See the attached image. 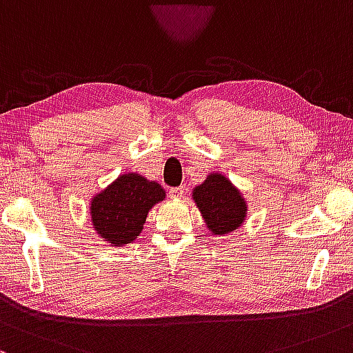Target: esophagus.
<instances>
[{"instance_id":"obj_1","label":"esophagus","mask_w":353,"mask_h":353,"mask_svg":"<svg viewBox=\"0 0 353 353\" xmlns=\"http://www.w3.org/2000/svg\"><path fill=\"white\" fill-rule=\"evenodd\" d=\"M185 193V187H173L170 188V196L172 198H181Z\"/></svg>"}]
</instances>
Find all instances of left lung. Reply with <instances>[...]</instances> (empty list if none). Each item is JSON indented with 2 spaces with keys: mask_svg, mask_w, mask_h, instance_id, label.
<instances>
[{
  "mask_svg": "<svg viewBox=\"0 0 353 353\" xmlns=\"http://www.w3.org/2000/svg\"><path fill=\"white\" fill-rule=\"evenodd\" d=\"M193 200L200 208L213 235H225L243 223L247 203L239 190L223 175L215 173L193 190Z\"/></svg>",
  "mask_w": 353,
  "mask_h": 353,
  "instance_id": "1",
  "label": "left lung"
}]
</instances>
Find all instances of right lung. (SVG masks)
<instances>
[{
  "label": "right lung",
  "mask_w": 353,
  "mask_h": 353,
  "mask_svg": "<svg viewBox=\"0 0 353 353\" xmlns=\"http://www.w3.org/2000/svg\"><path fill=\"white\" fill-rule=\"evenodd\" d=\"M163 198L165 190L157 181L137 173L121 175L91 200L93 228L113 247L132 243L143 230L148 210Z\"/></svg>",
  "instance_id": "right-lung-1"
}]
</instances>
